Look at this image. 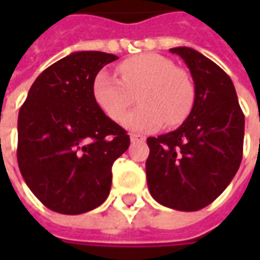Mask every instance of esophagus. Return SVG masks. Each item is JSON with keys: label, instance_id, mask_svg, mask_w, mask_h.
Segmentation results:
<instances>
[{"label": "esophagus", "instance_id": "1", "mask_svg": "<svg viewBox=\"0 0 260 260\" xmlns=\"http://www.w3.org/2000/svg\"><path fill=\"white\" fill-rule=\"evenodd\" d=\"M145 136H142V135H131V142L132 143H135V142H145Z\"/></svg>", "mask_w": 260, "mask_h": 260}]
</instances>
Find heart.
I'll use <instances>...</instances> for the list:
<instances>
[{
    "mask_svg": "<svg viewBox=\"0 0 260 260\" xmlns=\"http://www.w3.org/2000/svg\"><path fill=\"white\" fill-rule=\"evenodd\" d=\"M121 79L100 71L93 82V97L108 118L119 121L138 93L141 106L127 114L122 125L134 132H152L180 125L195 102V86L185 69L160 54L147 53L122 61L117 67Z\"/></svg>",
    "mask_w": 260,
    "mask_h": 260,
    "instance_id": "obj_1",
    "label": "heart"
}]
</instances>
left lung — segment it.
<instances>
[{"mask_svg":"<svg viewBox=\"0 0 260 260\" xmlns=\"http://www.w3.org/2000/svg\"><path fill=\"white\" fill-rule=\"evenodd\" d=\"M170 51L189 68L195 102L181 126L147 138V186L160 205L195 212L221 195L240 169L245 118L233 80L217 64L193 48Z\"/></svg>","mask_w":260,"mask_h":260,"instance_id":"8db88e82","label":"left lung"}]
</instances>
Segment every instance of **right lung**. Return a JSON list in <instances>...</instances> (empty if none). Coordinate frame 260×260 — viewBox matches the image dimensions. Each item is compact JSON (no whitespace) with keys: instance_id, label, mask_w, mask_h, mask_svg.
I'll list each match as a JSON object with an SVG mask.
<instances>
[{"instance_id":"add662e5","label":"right lung","mask_w":260,"mask_h":260,"mask_svg":"<svg viewBox=\"0 0 260 260\" xmlns=\"http://www.w3.org/2000/svg\"><path fill=\"white\" fill-rule=\"evenodd\" d=\"M102 51H75L37 76L18 117V164L39 201L53 212L80 214L100 206L111 188V167L129 147L126 131L93 97L104 65Z\"/></svg>"}]
</instances>
